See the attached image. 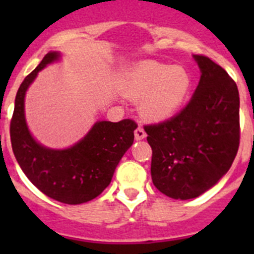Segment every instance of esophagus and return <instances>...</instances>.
Masks as SVG:
<instances>
[{
  "label": "esophagus",
  "mask_w": 254,
  "mask_h": 254,
  "mask_svg": "<svg viewBox=\"0 0 254 254\" xmlns=\"http://www.w3.org/2000/svg\"><path fill=\"white\" fill-rule=\"evenodd\" d=\"M134 137H136V140H143L146 137V132H145L142 126H138L137 128L134 129Z\"/></svg>",
  "instance_id": "esophagus-1"
}]
</instances>
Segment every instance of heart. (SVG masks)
Segmentation results:
<instances>
[{"mask_svg": "<svg viewBox=\"0 0 254 254\" xmlns=\"http://www.w3.org/2000/svg\"><path fill=\"white\" fill-rule=\"evenodd\" d=\"M190 76L183 67L152 61L140 62L129 69L126 93L141 100V112L149 120L160 121L179 109L190 90Z\"/></svg>", "mask_w": 254, "mask_h": 254, "instance_id": "b5f03b06", "label": "heart"}]
</instances>
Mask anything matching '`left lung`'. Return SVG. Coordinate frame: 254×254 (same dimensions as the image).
Segmentation results:
<instances>
[{
	"label": "left lung",
	"instance_id": "left-lung-1",
	"mask_svg": "<svg viewBox=\"0 0 254 254\" xmlns=\"http://www.w3.org/2000/svg\"><path fill=\"white\" fill-rule=\"evenodd\" d=\"M198 86L172 118L145 126L152 183L176 199L198 197L230 169L241 140L239 93L225 69L202 55Z\"/></svg>",
	"mask_w": 254,
	"mask_h": 254
}]
</instances>
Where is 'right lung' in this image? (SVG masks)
Wrapping results in <instances>:
<instances>
[{
    "label": "right lung",
    "instance_id": "right-lung-1",
    "mask_svg": "<svg viewBox=\"0 0 254 254\" xmlns=\"http://www.w3.org/2000/svg\"><path fill=\"white\" fill-rule=\"evenodd\" d=\"M57 58L55 52L47 53L20 85L10 123L11 146L22 172L40 192L60 202L78 205L109 186L116 167L133 143L137 123L96 122L80 142L66 150H51L35 142L25 123L24 96L40 69Z\"/></svg>",
    "mask_w": 254,
    "mask_h": 254
}]
</instances>
